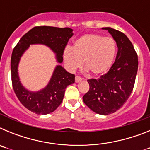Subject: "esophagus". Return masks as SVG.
Masks as SVG:
<instances>
[{"label": "esophagus", "instance_id": "esophagus-1", "mask_svg": "<svg viewBox=\"0 0 150 150\" xmlns=\"http://www.w3.org/2000/svg\"><path fill=\"white\" fill-rule=\"evenodd\" d=\"M81 80H82V78L80 77V76H76V77H75V82H76V83H79V82H80Z\"/></svg>", "mask_w": 150, "mask_h": 150}]
</instances>
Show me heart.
I'll use <instances>...</instances> for the list:
<instances>
[{
	"label": "heart",
	"instance_id": "1",
	"mask_svg": "<svg viewBox=\"0 0 150 150\" xmlns=\"http://www.w3.org/2000/svg\"><path fill=\"white\" fill-rule=\"evenodd\" d=\"M116 43L114 39L100 34H85L74 41L73 49L66 48L63 58L71 71L83 66L91 76H101L108 72L114 62Z\"/></svg>",
	"mask_w": 150,
	"mask_h": 150
}]
</instances>
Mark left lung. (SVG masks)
Listing matches in <instances>:
<instances>
[{
  "label": "left lung",
  "instance_id": "obj_1",
  "mask_svg": "<svg viewBox=\"0 0 150 150\" xmlns=\"http://www.w3.org/2000/svg\"><path fill=\"white\" fill-rule=\"evenodd\" d=\"M107 30L118 47L116 61L99 79H88L89 90L83 97L86 105L98 114L108 115L120 109L131 95L138 68V58L126 35L112 28Z\"/></svg>",
  "mask_w": 150,
  "mask_h": 150
}]
</instances>
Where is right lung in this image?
Segmentation results:
<instances>
[{"label": "right lung", "instance_id": "right-lung-1", "mask_svg": "<svg viewBox=\"0 0 150 150\" xmlns=\"http://www.w3.org/2000/svg\"><path fill=\"white\" fill-rule=\"evenodd\" d=\"M70 28L37 26L19 40L11 56L12 83L19 101L28 110L39 115L49 114L58 108L64 98L67 86L75 82V75L68 73L62 65H57L46 87L38 91L26 89L22 85L18 74V66L21 57L30 45L43 44L55 53L59 63L63 62V53L69 39L73 36Z\"/></svg>", "mask_w": 150, "mask_h": 150}]
</instances>
